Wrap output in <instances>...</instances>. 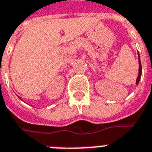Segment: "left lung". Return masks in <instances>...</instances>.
I'll return each instance as SVG.
<instances>
[{"label":"left lung","instance_id":"left-lung-1","mask_svg":"<svg viewBox=\"0 0 152 152\" xmlns=\"http://www.w3.org/2000/svg\"><path fill=\"white\" fill-rule=\"evenodd\" d=\"M138 54V64H139V68H138V76L137 77V80H136V85H138L139 83V80L141 79V76H142V65H141V60H140V56H139V53Z\"/></svg>","mask_w":152,"mask_h":152}]
</instances>
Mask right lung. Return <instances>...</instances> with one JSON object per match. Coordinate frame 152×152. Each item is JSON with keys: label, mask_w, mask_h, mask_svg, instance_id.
<instances>
[{"label": "right lung", "mask_w": 152, "mask_h": 152, "mask_svg": "<svg viewBox=\"0 0 152 152\" xmlns=\"http://www.w3.org/2000/svg\"><path fill=\"white\" fill-rule=\"evenodd\" d=\"M19 99H21V100H22V99H21V98H19Z\"/></svg>", "instance_id": "add662e5"}]
</instances>
